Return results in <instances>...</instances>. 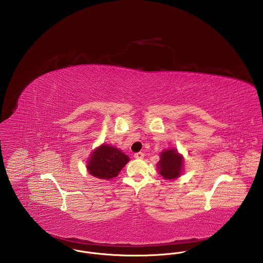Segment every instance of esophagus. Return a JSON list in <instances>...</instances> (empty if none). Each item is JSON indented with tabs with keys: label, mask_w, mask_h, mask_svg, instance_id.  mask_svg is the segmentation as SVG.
Segmentation results:
<instances>
[{
	"label": "esophagus",
	"mask_w": 263,
	"mask_h": 263,
	"mask_svg": "<svg viewBox=\"0 0 263 263\" xmlns=\"http://www.w3.org/2000/svg\"><path fill=\"white\" fill-rule=\"evenodd\" d=\"M144 156H145V154H144L143 152H139V153H136V154L134 155V157H135L136 159H143Z\"/></svg>",
	"instance_id": "esophagus-1"
}]
</instances>
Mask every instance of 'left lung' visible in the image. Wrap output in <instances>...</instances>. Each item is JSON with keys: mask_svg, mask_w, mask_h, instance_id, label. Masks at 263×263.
Segmentation results:
<instances>
[{"mask_svg": "<svg viewBox=\"0 0 263 263\" xmlns=\"http://www.w3.org/2000/svg\"><path fill=\"white\" fill-rule=\"evenodd\" d=\"M183 170L184 158L176 148L165 149L160 153L157 171L165 180H174L180 177Z\"/></svg>", "mask_w": 263, "mask_h": 263, "instance_id": "left-lung-1", "label": "left lung"}]
</instances>
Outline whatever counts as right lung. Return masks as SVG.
I'll list each match as a JSON object with an SVG mask.
<instances>
[{
	"label": "right lung",
	"instance_id": "1",
	"mask_svg": "<svg viewBox=\"0 0 263 263\" xmlns=\"http://www.w3.org/2000/svg\"><path fill=\"white\" fill-rule=\"evenodd\" d=\"M128 161L129 157L122 151L103 143L91 152L86 168L92 176L109 180L118 175Z\"/></svg>",
	"mask_w": 263,
	"mask_h": 263
}]
</instances>
